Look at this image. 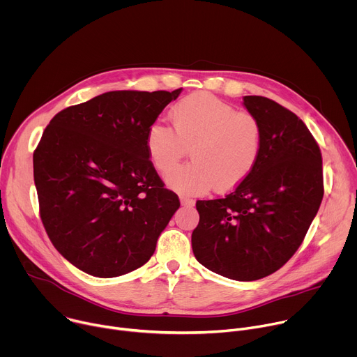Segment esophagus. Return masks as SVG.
<instances>
[{"instance_id": "1", "label": "esophagus", "mask_w": 357, "mask_h": 357, "mask_svg": "<svg viewBox=\"0 0 357 357\" xmlns=\"http://www.w3.org/2000/svg\"><path fill=\"white\" fill-rule=\"evenodd\" d=\"M179 200H181V205H182V206H186V208H193V206H195V200L190 199V197L181 196Z\"/></svg>"}]
</instances>
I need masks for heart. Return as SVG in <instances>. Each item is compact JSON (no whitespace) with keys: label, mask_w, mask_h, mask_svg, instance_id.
<instances>
[{"label":"heart","mask_w":357,"mask_h":357,"mask_svg":"<svg viewBox=\"0 0 357 357\" xmlns=\"http://www.w3.org/2000/svg\"><path fill=\"white\" fill-rule=\"evenodd\" d=\"M175 130L162 121L152 123L145 145L160 174H167L191 146L192 162L167 175L172 189L197 195L213 185L227 190L243 182L256 167L263 148L259 119L209 93L182 98L171 113Z\"/></svg>","instance_id":"b5f03b06"}]
</instances>
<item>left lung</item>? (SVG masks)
Returning a JSON list of instances; mask_svg holds the SVG:
<instances>
[{
  "mask_svg": "<svg viewBox=\"0 0 357 357\" xmlns=\"http://www.w3.org/2000/svg\"><path fill=\"white\" fill-rule=\"evenodd\" d=\"M243 105L263 127L260 158L226 197L196 202L192 250L216 274L256 281L303 241L324 197L322 155L308 127L274 100L244 96Z\"/></svg>",
  "mask_w": 357,
  "mask_h": 357,
  "instance_id": "8db88e82",
  "label": "left lung"
}]
</instances>
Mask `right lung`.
<instances>
[{"label":"right lung","instance_id":"1","mask_svg":"<svg viewBox=\"0 0 357 357\" xmlns=\"http://www.w3.org/2000/svg\"><path fill=\"white\" fill-rule=\"evenodd\" d=\"M117 90L59 112L33 152L43 227L79 270L113 278L144 266L179 208L145 145L146 131L181 94Z\"/></svg>","mask_w":357,"mask_h":357}]
</instances>
